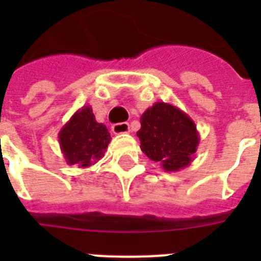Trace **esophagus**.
I'll return each instance as SVG.
<instances>
[{
    "label": "esophagus",
    "instance_id": "obj_1",
    "mask_svg": "<svg viewBox=\"0 0 261 261\" xmlns=\"http://www.w3.org/2000/svg\"><path fill=\"white\" fill-rule=\"evenodd\" d=\"M130 132L128 123H119L112 125V133L114 135H125V133Z\"/></svg>",
    "mask_w": 261,
    "mask_h": 261
}]
</instances>
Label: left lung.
<instances>
[{
    "mask_svg": "<svg viewBox=\"0 0 261 261\" xmlns=\"http://www.w3.org/2000/svg\"><path fill=\"white\" fill-rule=\"evenodd\" d=\"M137 132L141 150L165 171L190 166L200 144L196 124L186 112L170 103L156 102L141 115Z\"/></svg>",
    "mask_w": 261,
    "mask_h": 261,
    "instance_id": "obj_1",
    "label": "left lung"
}]
</instances>
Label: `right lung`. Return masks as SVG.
<instances>
[{"mask_svg": "<svg viewBox=\"0 0 261 261\" xmlns=\"http://www.w3.org/2000/svg\"><path fill=\"white\" fill-rule=\"evenodd\" d=\"M110 141L108 129L105 124L96 121L90 106L75 111L59 133L60 149L65 162L80 168L95 165L105 155Z\"/></svg>", "mask_w": 261, "mask_h": 261, "instance_id": "1", "label": "right lung"}]
</instances>
